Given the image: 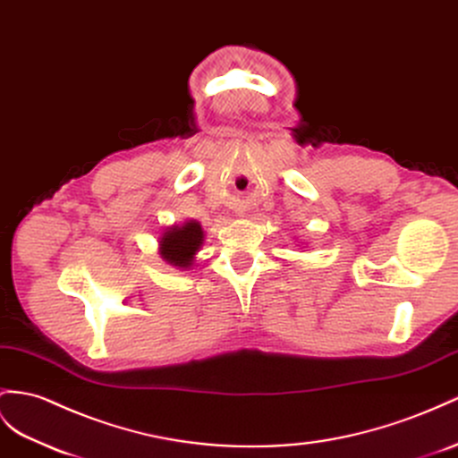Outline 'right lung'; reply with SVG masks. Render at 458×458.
I'll list each match as a JSON object with an SVG mask.
<instances>
[{"mask_svg": "<svg viewBox=\"0 0 458 458\" xmlns=\"http://www.w3.org/2000/svg\"><path fill=\"white\" fill-rule=\"evenodd\" d=\"M205 242L203 226L197 220L168 226L158 238V253L168 265L187 271L195 263V255Z\"/></svg>", "mask_w": 458, "mask_h": 458, "instance_id": "right-lung-1", "label": "right lung"}]
</instances>
